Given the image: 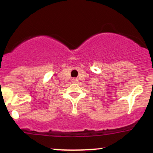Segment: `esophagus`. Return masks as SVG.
<instances>
[{
    "mask_svg": "<svg viewBox=\"0 0 153 153\" xmlns=\"http://www.w3.org/2000/svg\"><path fill=\"white\" fill-rule=\"evenodd\" d=\"M72 81H73V82H74V83H77V82H78V78H73L72 79Z\"/></svg>",
    "mask_w": 153,
    "mask_h": 153,
    "instance_id": "34e87169",
    "label": "esophagus"
}]
</instances>
